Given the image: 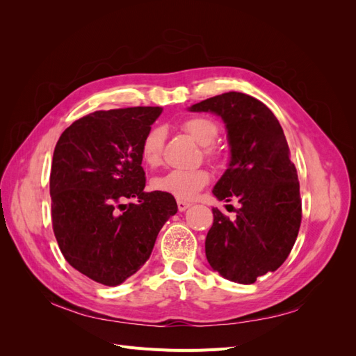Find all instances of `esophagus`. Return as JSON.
<instances>
[{
  "instance_id": "obj_1",
  "label": "esophagus",
  "mask_w": 356,
  "mask_h": 356,
  "mask_svg": "<svg viewBox=\"0 0 356 356\" xmlns=\"http://www.w3.org/2000/svg\"><path fill=\"white\" fill-rule=\"evenodd\" d=\"M191 207V203L186 202V200H178V211L179 212H184L186 209H188Z\"/></svg>"
}]
</instances>
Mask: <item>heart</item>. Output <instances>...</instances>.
<instances>
[{
    "label": "heart",
    "mask_w": 356,
    "mask_h": 356,
    "mask_svg": "<svg viewBox=\"0 0 356 356\" xmlns=\"http://www.w3.org/2000/svg\"><path fill=\"white\" fill-rule=\"evenodd\" d=\"M182 129L203 147V153L211 160H218L220 154L212 147L215 139L218 138L220 129L213 120L207 117H190L182 123ZM165 132L163 129L156 127L149 131L141 144V156L148 166H159L163 156ZM211 181V175L207 169H174L166 174L154 178L153 187L161 193L177 197L178 200H190L196 197L197 193L207 187Z\"/></svg>",
    "instance_id": "obj_1"
}]
</instances>
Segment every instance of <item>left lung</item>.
<instances>
[{
    "instance_id": "left-lung-1",
    "label": "left lung",
    "mask_w": 356,
    "mask_h": 356,
    "mask_svg": "<svg viewBox=\"0 0 356 356\" xmlns=\"http://www.w3.org/2000/svg\"><path fill=\"white\" fill-rule=\"evenodd\" d=\"M193 113L221 117L230 161L212 193L218 200L238 199L230 218L213 208L204 241L208 263L222 277L254 284L275 272L296 243L301 222L297 169L275 114L252 96L229 92L191 105Z\"/></svg>"
}]
</instances>
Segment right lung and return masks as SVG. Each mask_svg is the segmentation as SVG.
I'll use <instances>...</instances> for the list:
<instances>
[{
	"mask_svg": "<svg viewBox=\"0 0 356 356\" xmlns=\"http://www.w3.org/2000/svg\"><path fill=\"white\" fill-rule=\"evenodd\" d=\"M161 111H95L67 127L55 147L53 232L65 260L95 282L117 286L136 273L178 211L174 196L144 191L141 144Z\"/></svg>",
	"mask_w": 356,
	"mask_h": 356,
	"instance_id": "1",
	"label": "right lung"
}]
</instances>
